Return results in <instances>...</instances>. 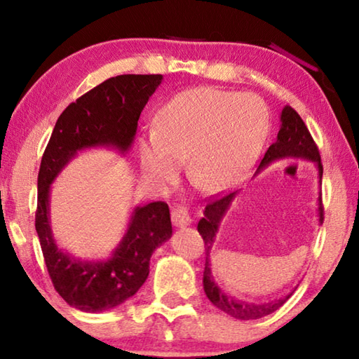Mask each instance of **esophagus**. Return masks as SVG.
Segmentation results:
<instances>
[{
  "label": "esophagus",
  "instance_id": "34e87169",
  "mask_svg": "<svg viewBox=\"0 0 359 359\" xmlns=\"http://www.w3.org/2000/svg\"><path fill=\"white\" fill-rule=\"evenodd\" d=\"M171 218L175 228H185L191 223L190 212H188V209L184 208V205H174L171 210Z\"/></svg>",
  "mask_w": 359,
  "mask_h": 359
}]
</instances>
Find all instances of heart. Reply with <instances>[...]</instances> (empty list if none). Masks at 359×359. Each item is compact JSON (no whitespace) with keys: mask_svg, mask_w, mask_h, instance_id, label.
Instances as JSON below:
<instances>
[{"mask_svg":"<svg viewBox=\"0 0 359 359\" xmlns=\"http://www.w3.org/2000/svg\"><path fill=\"white\" fill-rule=\"evenodd\" d=\"M269 112L255 95L199 87L172 96L155 126L137 139L142 172L155 184L177 177L188 156V174L203 190L222 191L245 179L263 151Z\"/></svg>","mask_w":359,"mask_h":359,"instance_id":"b5f03b06","label":"heart"}]
</instances>
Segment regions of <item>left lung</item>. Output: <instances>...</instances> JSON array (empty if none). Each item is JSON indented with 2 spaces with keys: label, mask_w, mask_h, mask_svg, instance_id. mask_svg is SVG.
Instances as JSON below:
<instances>
[{
  "label": "left lung",
  "mask_w": 359,
  "mask_h": 359,
  "mask_svg": "<svg viewBox=\"0 0 359 359\" xmlns=\"http://www.w3.org/2000/svg\"><path fill=\"white\" fill-rule=\"evenodd\" d=\"M283 158H302V160L312 161L318 171V179L321 184V177H323V166H321V158L318 154L317 145H315L313 139L309 133L306 123L299 117L293 107L285 106L280 114V130H278L277 141L271 145L264 154V158L261 160L259 166L257 169V174L263 171L272 163L277 160H283ZM239 191L229 193L226 196L215 201L209 203L204 209V217L198 222V231L203 236L204 245H205V267L203 276V285L204 293L209 297V301L214 304L215 307L220 309L224 313L231 315V317L238 320H258L263 318L266 315L276 312L278 307H282L285 302L290 299L293 291L285 294L278 299L269 301V302H247L239 301L231 297L228 293L220 288V285L215 282V277L212 274L210 269V250L214 247V242L217 238L218 228L223 217L226 215L231 204H233L236 194ZM318 222L323 223V205H321V193L318 194Z\"/></svg>",
  "instance_id": "8db88e82"
}]
</instances>
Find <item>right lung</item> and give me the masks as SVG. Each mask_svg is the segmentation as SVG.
I'll list each match as a JSON object with an SVG mask.
<instances>
[{"instance_id":"obj_1","label":"right lung","mask_w":359,"mask_h":359,"mask_svg":"<svg viewBox=\"0 0 359 359\" xmlns=\"http://www.w3.org/2000/svg\"><path fill=\"white\" fill-rule=\"evenodd\" d=\"M161 74L111 77L65 109L52 131L38 174L36 233L58 294L82 312H106L137 293L149 277L150 257L172 236L166 203L133 209L128 228L111 257L81 259L57 245L50 228V185L79 151L114 149L126 155L137 120Z\"/></svg>"}]
</instances>
